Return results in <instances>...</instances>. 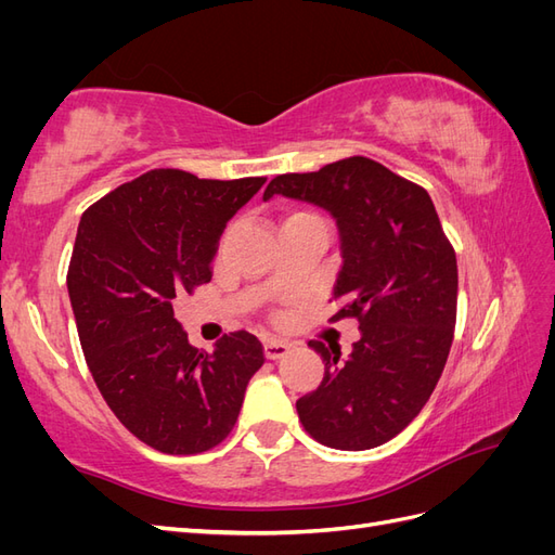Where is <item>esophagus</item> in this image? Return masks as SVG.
<instances>
[{"label": "esophagus", "instance_id": "esophagus-1", "mask_svg": "<svg viewBox=\"0 0 555 555\" xmlns=\"http://www.w3.org/2000/svg\"><path fill=\"white\" fill-rule=\"evenodd\" d=\"M263 351H266V359L280 361L282 357H287V354H289V351H292V345H289V343H282V340L271 338V340H266Z\"/></svg>", "mask_w": 555, "mask_h": 555}]
</instances>
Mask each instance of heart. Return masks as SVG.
Segmentation results:
<instances>
[{
  "label": "heart",
  "mask_w": 555,
  "mask_h": 555,
  "mask_svg": "<svg viewBox=\"0 0 555 555\" xmlns=\"http://www.w3.org/2000/svg\"><path fill=\"white\" fill-rule=\"evenodd\" d=\"M294 215H308V212H294Z\"/></svg>",
  "instance_id": "1"
}]
</instances>
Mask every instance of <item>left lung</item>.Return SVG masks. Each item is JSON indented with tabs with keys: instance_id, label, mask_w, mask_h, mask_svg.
I'll return each mask as SVG.
<instances>
[{
	"instance_id": "1",
	"label": "left lung",
	"mask_w": 555,
	"mask_h": 555,
	"mask_svg": "<svg viewBox=\"0 0 555 555\" xmlns=\"http://www.w3.org/2000/svg\"><path fill=\"white\" fill-rule=\"evenodd\" d=\"M326 208L340 231L343 266L333 287L338 322L354 317L361 340L308 345L324 359L317 391L296 400L319 444L373 449L408 428L438 384L453 340L459 300L456 251L428 192L375 159L347 157L312 173L275 176L263 192Z\"/></svg>"
}]
</instances>
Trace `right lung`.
I'll return each mask as SVG.
<instances>
[{
  "label": "right lung",
  "instance_id": "1",
  "mask_svg": "<svg viewBox=\"0 0 555 555\" xmlns=\"http://www.w3.org/2000/svg\"><path fill=\"white\" fill-rule=\"evenodd\" d=\"M263 182L153 169L80 217L66 287L82 354L120 424L162 453L190 456L227 440L266 361L247 331L206 354L173 317L176 294L210 282L227 222Z\"/></svg>",
  "mask_w": 555,
  "mask_h": 555
}]
</instances>
